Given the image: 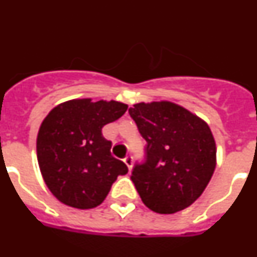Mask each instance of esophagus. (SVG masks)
<instances>
[{"label": "esophagus", "instance_id": "1", "mask_svg": "<svg viewBox=\"0 0 257 257\" xmlns=\"http://www.w3.org/2000/svg\"><path fill=\"white\" fill-rule=\"evenodd\" d=\"M133 161H134V158H133V156H131V154H128V156L124 157L123 162L126 163V166L128 167V170H133Z\"/></svg>", "mask_w": 257, "mask_h": 257}]
</instances>
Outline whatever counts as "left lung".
<instances>
[{
	"label": "left lung",
	"instance_id": "obj_1",
	"mask_svg": "<svg viewBox=\"0 0 257 257\" xmlns=\"http://www.w3.org/2000/svg\"><path fill=\"white\" fill-rule=\"evenodd\" d=\"M147 142L145 162L131 180L143 203L175 213L201 197L216 167V144L202 118L171 101L138 103L128 109Z\"/></svg>",
	"mask_w": 257,
	"mask_h": 257
}]
</instances>
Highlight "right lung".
Returning <instances> with one entry per match:
<instances>
[{
  "mask_svg": "<svg viewBox=\"0 0 257 257\" xmlns=\"http://www.w3.org/2000/svg\"><path fill=\"white\" fill-rule=\"evenodd\" d=\"M119 101H65L46 115L37 135V160L50 192L79 210L99 206L112 184L128 169L110 154L112 143L101 134L106 123L124 114Z\"/></svg>",
  "mask_w": 257,
  "mask_h": 257,
  "instance_id": "add662e5",
  "label": "right lung"
}]
</instances>
